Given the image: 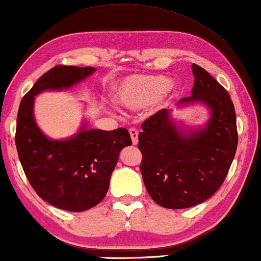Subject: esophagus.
Returning a JSON list of instances; mask_svg holds the SVG:
<instances>
[{"mask_svg":"<svg viewBox=\"0 0 261 261\" xmlns=\"http://www.w3.org/2000/svg\"><path fill=\"white\" fill-rule=\"evenodd\" d=\"M130 136L132 139V144L137 145L138 144V131L136 129H130Z\"/></svg>","mask_w":261,"mask_h":261,"instance_id":"1","label":"esophagus"}]
</instances>
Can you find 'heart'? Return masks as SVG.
<instances>
[{
  "instance_id": "heart-1",
  "label": "heart",
  "mask_w": 261,
  "mask_h": 261,
  "mask_svg": "<svg viewBox=\"0 0 261 261\" xmlns=\"http://www.w3.org/2000/svg\"><path fill=\"white\" fill-rule=\"evenodd\" d=\"M177 91L176 83L164 75L136 74L126 78L115 91V100L123 108L139 110L160 106Z\"/></svg>"
}]
</instances>
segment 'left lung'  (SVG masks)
Segmentation results:
<instances>
[{"mask_svg": "<svg viewBox=\"0 0 261 261\" xmlns=\"http://www.w3.org/2000/svg\"><path fill=\"white\" fill-rule=\"evenodd\" d=\"M192 95L177 101V109L200 104L209 118L200 127L176 122L163 109L142 124L138 148L141 172L149 195L161 207L183 209L209 199L225 181L238 146L237 117L227 91L200 66Z\"/></svg>", "mask_w": 261, "mask_h": 261, "instance_id": "8db88e82", "label": "left lung"}]
</instances>
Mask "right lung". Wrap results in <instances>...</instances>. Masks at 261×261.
Returning a JSON list of instances; mask_svg holds the SVG:
<instances>
[{
	"instance_id": "add662e5",
	"label": "right lung",
	"mask_w": 261,
	"mask_h": 261,
	"mask_svg": "<svg viewBox=\"0 0 261 261\" xmlns=\"http://www.w3.org/2000/svg\"><path fill=\"white\" fill-rule=\"evenodd\" d=\"M94 72V67L56 66L22 98L17 113L16 149L29 183L42 200L68 212H84L101 202L120 151L132 144L130 134L124 127L89 129L84 120L71 137L52 139L35 120V97L69 90Z\"/></svg>"
}]
</instances>
